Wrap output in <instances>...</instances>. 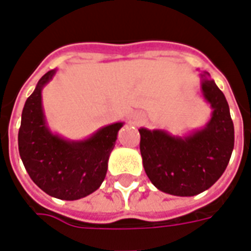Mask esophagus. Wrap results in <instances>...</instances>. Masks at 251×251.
Wrapping results in <instances>:
<instances>
[{
  "label": "esophagus",
  "instance_id": "34e87169",
  "mask_svg": "<svg viewBox=\"0 0 251 251\" xmlns=\"http://www.w3.org/2000/svg\"><path fill=\"white\" fill-rule=\"evenodd\" d=\"M130 119L134 124H142L144 121V116L140 115V113H131L130 115Z\"/></svg>",
  "mask_w": 251,
  "mask_h": 251
}]
</instances>
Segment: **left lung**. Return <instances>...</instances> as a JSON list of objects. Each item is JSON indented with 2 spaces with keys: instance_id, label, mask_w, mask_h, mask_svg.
I'll use <instances>...</instances> for the list:
<instances>
[{
  "instance_id": "obj_1",
  "label": "left lung",
  "mask_w": 251,
  "mask_h": 251,
  "mask_svg": "<svg viewBox=\"0 0 251 251\" xmlns=\"http://www.w3.org/2000/svg\"><path fill=\"white\" fill-rule=\"evenodd\" d=\"M201 95L213 109L203 127L183 135L140 127V153L147 176L173 196H196L221 178L235 146V129L225 94L207 72L200 75Z\"/></svg>"
}]
</instances>
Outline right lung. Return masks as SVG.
Here are the masks:
<instances>
[{
    "label": "right lung",
    "mask_w": 251,
    "mask_h": 251,
    "mask_svg": "<svg viewBox=\"0 0 251 251\" xmlns=\"http://www.w3.org/2000/svg\"><path fill=\"white\" fill-rule=\"evenodd\" d=\"M55 73L56 69L45 73L25 100L18 146L30 179L49 196L73 201L89 196L101 185L109 154L125 122L103 126L81 140L52 132L44 112L42 90Z\"/></svg>",
    "instance_id": "add662e5"
}]
</instances>
